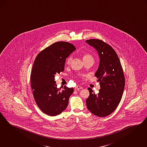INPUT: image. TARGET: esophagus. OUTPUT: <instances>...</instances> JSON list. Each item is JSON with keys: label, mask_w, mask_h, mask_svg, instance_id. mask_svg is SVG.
<instances>
[{"label": "esophagus", "mask_w": 147, "mask_h": 147, "mask_svg": "<svg viewBox=\"0 0 147 147\" xmlns=\"http://www.w3.org/2000/svg\"><path fill=\"white\" fill-rule=\"evenodd\" d=\"M76 90H80V89H82V87L80 85H77L76 87Z\"/></svg>", "instance_id": "esophagus-1"}]
</instances>
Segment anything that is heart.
<instances>
[{
	"instance_id": "b5f03b06",
	"label": "heart",
	"mask_w": 147,
	"mask_h": 147,
	"mask_svg": "<svg viewBox=\"0 0 147 147\" xmlns=\"http://www.w3.org/2000/svg\"><path fill=\"white\" fill-rule=\"evenodd\" d=\"M82 59H83V61H85V60H86V59H93L92 57L88 53H84L83 54V56H82ZM71 57H69L68 59H67V63L68 65H69L71 63Z\"/></svg>"
}]
</instances>
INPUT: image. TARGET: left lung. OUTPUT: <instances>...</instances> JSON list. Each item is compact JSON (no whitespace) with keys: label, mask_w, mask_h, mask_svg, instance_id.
I'll list each match as a JSON object with an SVG mask.
<instances>
[{"label":"left lung","mask_w":147,"mask_h":147,"mask_svg":"<svg viewBox=\"0 0 147 147\" xmlns=\"http://www.w3.org/2000/svg\"><path fill=\"white\" fill-rule=\"evenodd\" d=\"M94 47L100 57V65L94 76L100 81L99 93L95 94L88 88L90 95L86 100L89 111L99 117L110 115L119 105L125 87L123 68L115 50L99 39L86 40Z\"/></svg>","instance_id":"8db88e82"}]
</instances>
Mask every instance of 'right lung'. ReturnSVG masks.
I'll return each instance as SVG.
<instances>
[{"label": "right lung", "mask_w": 147, "mask_h": 147, "mask_svg": "<svg viewBox=\"0 0 147 147\" xmlns=\"http://www.w3.org/2000/svg\"><path fill=\"white\" fill-rule=\"evenodd\" d=\"M76 49L68 42H56L41 51L34 61L30 75L31 87L37 106L48 115H57L68 106L74 88L65 85L64 90L60 91L55 77L64 71L65 59Z\"/></svg>", "instance_id": "right-lung-1"}]
</instances>
